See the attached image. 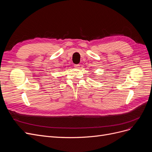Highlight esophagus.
<instances>
[{
	"label": "esophagus",
	"instance_id": "obj_1",
	"mask_svg": "<svg viewBox=\"0 0 152 152\" xmlns=\"http://www.w3.org/2000/svg\"><path fill=\"white\" fill-rule=\"evenodd\" d=\"M74 66L75 68H79L80 66V65H79V64H75V65H74Z\"/></svg>",
	"mask_w": 152,
	"mask_h": 152
}]
</instances>
